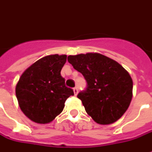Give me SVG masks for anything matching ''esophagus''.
Here are the masks:
<instances>
[{"instance_id":"34e87169","label":"esophagus","mask_w":152,"mask_h":152,"mask_svg":"<svg viewBox=\"0 0 152 152\" xmlns=\"http://www.w3.org/2000/svg\"><path fill=\"white\" fill-rule=\"evenodd\" d=\"M73 92H74V94H75V95H77V94H78V89H77V88H74V89H73Z\"/></svg>"}]
</instances>
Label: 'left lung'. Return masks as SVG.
Masks as SVG:
<instances>
[{
  "label": "left lung",
  "mask_w": 152,
  "mask_h": 152,
  "mask_svg": "<svg viewBox=\"0 0 152 152\" xmlns=\"http://www.w3.org/2000/svg\"><path fill=\"white\" fill-rule=\"evenodd\" d=\"M67 60L87 81L86 91L77 95L87 114L100 124L118 121L133 97L129 73L116 61L99 53L69 55Z\"/></svg>",
  "instance_id": "left-lung-1"
}]
</instances>
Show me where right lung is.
Listing matches in <instances>:
<instances>
[{
  "label": "right lung",
  "mask_w": 152,
  "mask_h": 152,
  "mask_svg": "<svg viewBox=\"0 0 152 152\" xmlns=\"http://www.w3.org/2000/svg\"><path fill=\"white\" fill-rule=\"evenodd\" d=\"M66 54H51L32 63L23 72L15 88L23 114L37 124H48L63 112L67 98L74 95L65 86L61 70Z\"/></svg>",
  "instance_id": "1"
}]
</instances>
